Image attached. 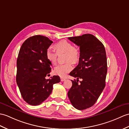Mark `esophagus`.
I'll use <instances>...</instances> for the list:
<instances>
[{
	"label": "esophagus",
	"mask_w": 129,
	"mask_h": 129,
	"mask_svg": "<svg viewBox=\"0 0 129 129\" xmlns=\"http://www.w3.org/2000/svg\"><path fill=\"white\" fill-rule=\"evenodd\" d=\"M60 80H61V81H64L65 80V78H64V77H60Z\"/></svg>",
	"instance_id": "34e87169"
}]
</instances>
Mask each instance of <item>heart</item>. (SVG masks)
<instances>
[{
	"label": "heart",
	"mask_w": 129,
	"mask_h": 129,
	"mask_svg": "<svg viewBox=\"0 0 129 129\" xmlns=\"http://www.w3.org/2000/svg\"><path fill=\"white\" fill-rule=\"evenodd\" d=\"M54 48L56 50V53L49 48L46 51V58L52 64H56L57 62V54H66L65 61L67 63L59 65L54 69L56 74L60 76H64L73 69V65L71 62L73 64H76L79 61L80 53L73 44L65 40H62L55 43L54 45Z\"/></svg>",
	"instance_id": "obj_1"
}]
</instances>
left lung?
I'll use <instances>...</instances> for the list:
<instances>
[{
    "instance_id": "obj_1",
    "label": "left lung",
    "mask_w": 129,
    "mask_h": 129,
    "mask_svg": "<svg viewBox=\"0 0 129 129\" xmlns=\"http://www.w3.org/2000/svg\"><path fill=\"white\" fill-rule=\"evenodd\" d=\"M68 39L80 47L79 63L69 74L71 80L68 95L74 107L84 110L93 106L106 86L107 73L106 52L103 44L91 34ZM79 78L83 80L79 84Z\"/></svg>"
}]
</instances>
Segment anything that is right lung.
I'll list each match as a JSON object with an SVG mask.
<instances>
[{
    "label": "right lung",
    "instance_id": "1",
    "mask_svg": "<svg viewBox=\"0 0 129 129\" xmlns=\"http://www.w3.org/2000/svg\"><path fill=\"white\" fill-rule=\"evenodd\" d=\"M52 43L47 37L36 35L27 39L20 48L16 82L23 99L30 105H40L49 96L53 85L60 81L59 76L46 79L52 66L46 53Z\"/></svg>",
    "mask_w": 129,
    "mask_h": 129
}]
</instances>
